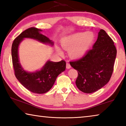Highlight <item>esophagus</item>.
<instances>
[{
	"label": "esophagus",
	"instance_id": "1",
	"mask_svg": "<svg viewBox=\"0 0 126 126\" xmlns=\"http://www.w3.org/2000/svg\"><path fill=\"white\" fill-rule=\"evenodd\" d=\"M66 68H67V69H70V68H71V66L69 63H67V64H66Z\"/></svg>",
	"mask_w": 126,
	"mask_h": 126
}]
</instances>
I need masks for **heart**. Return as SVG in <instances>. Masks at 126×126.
<instances>
[{"label":"heart","mask_w":126,"mask_h":126,"mask_svg":"<svg viewBox=\"0 0 126 126\" xmlns=\"http://www.w3.org/2000/svg\"><path fill=\"white\" fill-rule=\"evenodd\" d=\"M95 35L92 32H80L65 37L61 40V46L64 50H68L69 56L72 58H80L86 54L92 46ZM59 54L63 55L60 48L57 47Z\"/></svg>","instance_id":"heart-1"}]
</instances>
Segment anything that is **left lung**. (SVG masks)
Instances as JSON below:
<instances>
[{
  "label": "left lung",
  "mask_w": 126,
  "mask_h": 126,
  "mask_svg": "<svg viewBox=\"0 0 126 126\" xmlns=\"http://www.w3.org/2000/svg\"><path fill=\"white\" fill-rule=\"evenodd\" d=\"M117 50L114 42L103 29H101L92 49L78 60L70 62L77 70L76 86L80 91L91 93L109 82L113 71Z\"/></svg>",
  "instance_id": "obj_1"
}]
</instances>
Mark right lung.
<instances>
[{
	"instance_id": "add662e5",
	"label": "right lung",
	"mask_w": 126,
	"mask_h": 126,
	"mask_svg": "<svg viewBox=\"0 0 126 126\" xmlns=\"http://www.w3.org/2000/svg\"><path fill=\"white\" fill-rule=\"evenodd\" d=\"M42 30L36 28H30L19 35L14 39L12 47V57L15 76L25 88L32 92L43 94L52 88L57 77L64 71L66 63L64 61L58 62L48 60L41 69L35 72H28L21 65L19 59V46L24 38L35 39L45 44L53 46L52 40L41 33Z\"/></svg>"
}]
</instances>
